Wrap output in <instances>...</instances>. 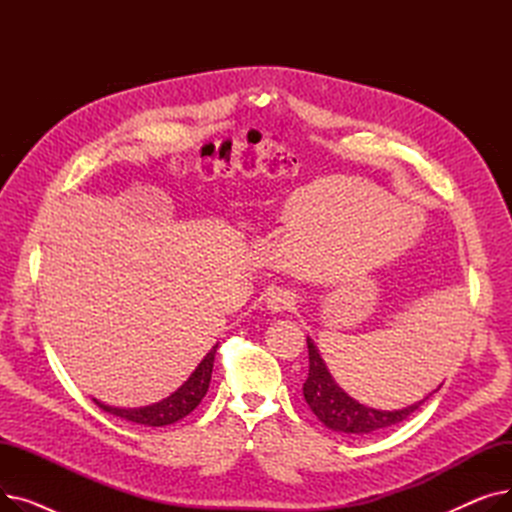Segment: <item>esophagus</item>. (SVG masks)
I'll return each mask as SVG.
<instances>
[{"label":"esophagus","mask_w":512,"mask_h":512,"mask_svg":"<svg viewBox=\"0 0 512 512\" xmlns=\"http://www.w3.org/2000/svg\"><path fill=\"white\" fill-rule=\"evenodd\" d=\"M292 305H294V297L288 290H278L272 294L270 299H267V307H270L274 313L288 311V309H292Z\"/></svg>","instance_id":"obj_1"}]
</instances>
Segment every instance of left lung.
Here are the masks:
<instances>
[{
  "mask_svg": "<svg viewBox=\"0 0 512 512\" xmlns=\"http://www.w3.org/2000/svg\"><path fill=\"white\" fill-rule=\"evenodd\" d=\"M307 348H309V375L303 384V394L309 409L317 415V419L326 427L334 429V432L353 434V436L373 434L378 432V429H386L400 421H405L427 400L423 398L415 402V405L400 411H378V409L359 405L357 400H353L334 382L324 359L319 357V351L309 338H307Z\"/></svg>",
  "mask_w": 512,
  "mask_h": 512,
  "instance_id": "left-lung-1",
  "label": "left lung"
}]
</instances>
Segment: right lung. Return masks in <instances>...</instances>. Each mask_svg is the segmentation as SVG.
<instances>
[{"label":"right lung","instance_id":"obj_1","mask_svg":"<svg viewBox=\"0 0 512 512\" xmlns=\"http://www.w3.org/2000/svg\"><path fill=\"white\" fill-rule=\"evenodd\" d=\"M215 351H218V344H215L207 357L199 363V367L191 373L188 378L172 396L164 398L157 405L143 407V409H114L101 405V402L95 400V405L103 409L105 413L116 415L120 419L139 423V425H149V427H161V425H170L180 419H184L188 413L195 411L199 407V402L207 394L209 382H211V369L215 361Z\"/></svg>","mask_w":512,"mask_h":512}]
</instances>
